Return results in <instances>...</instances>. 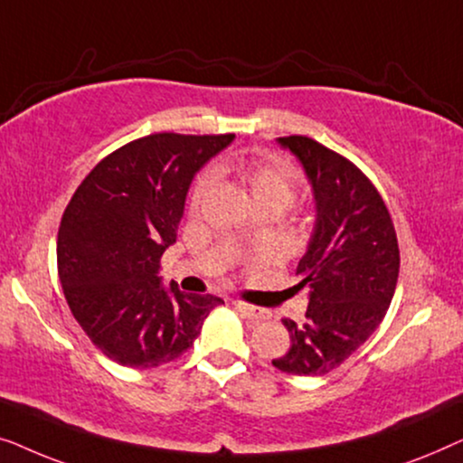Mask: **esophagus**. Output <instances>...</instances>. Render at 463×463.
Returning a JSON list of instances; mask_svg holds the SVG:
<instances>
[{
	"mask_svg": "<svg viewBox=\"0 0 463 463\" xmlns=\"http://www.w3.org/2000/svg\"><path fill=\"white\" fill-rule=\"evenodd\" d=\"M233 307L238 309L240 314L244 316V318H249L252 322H261V320H268L269 318V312L263 307H255V306H249V303H242V301H236L233 303Z\"/></svg>",
	"mask_w": 463,
	"mask_h": 463,
	"instance_id": "esophagus-1",
	"label": "esophagus"
}]
</instances>
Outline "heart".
Instances as JSON below:
<instances>
[{
    "mask_svg": "<svg viewBox=\"0 0 463 463\" xmlns=\"http://www.w3.org/2000/svg\"><path fill=\"white\" fill-rule=\"evenodd\" d=\"M214 173L236 176L242 185L249 187L257 206L271 204L287 211L295 202L297 192H299L297 170L287 160H280V157H271V160H246V157H236V160L221 164V166L214 168ZM211 185V173H204L195 181L192 192L194 204H198L204 198Z\"/></svg>",
    "mask_w": 463,
    "mask_h": 463,
    "instance_id": "obj_1",
    "label": "heart"
}]
</instances>
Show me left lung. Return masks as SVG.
<instances>
[{
  "instance_id": "obj_1",
  "label": "left lung",
  "mask_w": 463,
  "mask_h": 463,
  "mask_svg": "<svg viewBox=\"0 0 463 463\" xmlns=\"http://www.w3.org/2000/svg\"><path fill=\"white\" fill-rule=\"evenodd\" d=\"M312 187L314 230L297 265L307 290L306 320H282L290 335L282 373L316 377L337 369L382 325L396 290V232L382 195L344 156L307 137L276 138Z\"/></svg>"
}]
</instances>
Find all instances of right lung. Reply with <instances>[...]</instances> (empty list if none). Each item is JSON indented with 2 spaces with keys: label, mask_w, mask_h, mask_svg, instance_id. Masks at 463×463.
<instances>
[{
  "label": "right lung",
  "mask_w": 463,
  "mask_h": 463,
  "mask_svg": "<svg viewBox=\"0 0 463 463\" xmlns=\"http://www.w3.org/2000/svg\"><path fill=\"white\" fill-rule=\"evenodd\" d=\"M233 135L162 132L132 141L81 181L59 227L56 261L71 314L113 363L154 369L194 345L219 297L181 293L160 276L187 192Z\"/></svg>",
  "instance_id": "right-lung-1"
}]
</instances>
